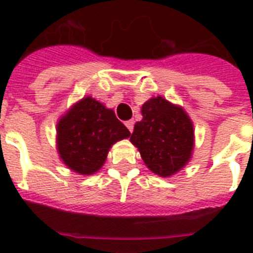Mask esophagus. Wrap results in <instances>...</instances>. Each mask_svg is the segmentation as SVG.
<instances>
[{
    "mask_svg": "<svg viewBox=\"0 0 253 253\" xmlns=\"http://www.w3.org/2000/svg\"><path fill=\"white\" fill-rule=\"evenodd\" d=\"M126 127L128 128V131H130V132H132V131H134V121H127Z\"/></svg>",
    "mask_w": 253,
    "mask_h": 253,
    "instance_id": "1",
    "label": "esophagus"
}]
</instances>
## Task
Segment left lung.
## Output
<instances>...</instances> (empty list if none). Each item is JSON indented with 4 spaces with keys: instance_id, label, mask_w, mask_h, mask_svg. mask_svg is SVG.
<instances>
[{
    "instance_id": "8db88e82",
    "label": "left lung",
    "mask_w": 253,
    "mask_h": 253,
    "mask_svg": "<svg viewBox=\"0 0 253 253\" xmlns=\"http://www.w3.org/2000/svg\"><path fill=\"white\" fill-rule=\"evenodd\" d=\"M143 119L136 122L131 143L138 147L146 166L168 177L188 163L193 151V125L182 109L162 97L142 106Z\"/></svg>"
}]
</instances>
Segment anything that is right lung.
I'll use <instances>...</instances> for the list:
<instances>
[{"mask_svg":"<svg viewBox=\"0 0 253 253\" xmlns=\"http://www.w3.org/2000/svg\"><path fill=\"white\" fill-rule=\"evenodd\" d=\"M130 131L114 111L91 97L81 99L57 123V150L65 166L81 174L97 172L115 142Z\"/></svg>","mask_w":253,"mask_h":253,"instance_id":"add662e5","label":"right lung"}]
</instances>
